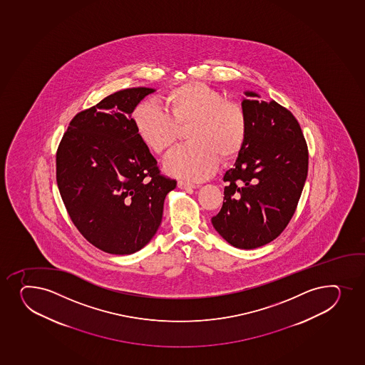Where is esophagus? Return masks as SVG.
Here are the masks:
<instances>
[{"mask_svg": "<svg viewBox=\"0 0 365 365\" xmlns=\"http://www.w3.org/2000/svg\"><path fill=\"white\" fill-rule=\"evenodd\" d=\"M177 185H178V188L185 189V190L195 188V185L192 183V182H188V180H178Z\"/></svg>", "mask_w": 365, "mask_h": 365, "instance_id": "34e87169", "label": "esophagus"}]
</instances>
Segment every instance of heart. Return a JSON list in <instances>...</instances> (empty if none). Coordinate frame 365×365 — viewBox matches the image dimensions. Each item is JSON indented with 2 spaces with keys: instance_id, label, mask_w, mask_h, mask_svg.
<instances>
[{
  "instance_id": "b5f03b06",
  "label": "heart",
  "mask_w": 365,
  "mask_h": 365,
  "mask_svg": "<svg viewBox=\"0 0 365 365\" xmlns=\"http://www.w3.org/2000/svg\"><path fill=\"white\" fill-rule=\"evenodd\" d=\"M164 110L138 105L133 123L140 141L158 157H165L176 143L178 130L189 126V145L175 150L165 164L166 173L185 180H202L215 173L220 155L232 159L248 133L246 110L241 102L205 83L189 82L168 91Z\"/></svg>"
}]
</instances>
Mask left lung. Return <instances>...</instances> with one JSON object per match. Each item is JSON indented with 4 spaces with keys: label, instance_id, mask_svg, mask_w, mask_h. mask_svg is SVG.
I'll use <instances>...</instances> for the list:
<instances>
[{
    "label": "left lung",
    "instance_id": "1",
    "mask_svg": "<svg viewBox=\"0 0 365 365\" xmlns=\"http://www.w3.org/2000/svg\"><path fill=\"white\" fill-rule=\"evenodd\" d=\"M248 133L235 165L224 175L223 206L212 217L218 234L241 250L276 239L294 215L309 169L298 120L277 102L246 91Z\"/></svg>",
    "mask_w": 365,
    "mask_h": 365
}]
</instances>
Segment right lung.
I'll return each mask as SVG.
<instances>
[{
    "instance_id": "obj_1",
    "label": "right lung",
    "mask_w": 365,
    "mask_h": 365,
    "mask_svg": "<svg viewBox=\"0 0 365 365\" xmlns=\"http://www.w3.org/2000/svg\"><path fill=\"white\" fill-rule=\"evenodd\" d=\"M154 91H119L76 114L56 152V182L71 220L86 241L110 255L145 247L160 225L165 197L176 188L131 118Z\"/></svg>"
}]
</instances>
